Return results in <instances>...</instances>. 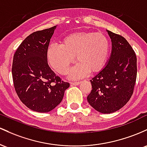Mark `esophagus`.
<instances>
[{"instance_id":"1","label":"esophagus","mask_w":147,"mask_h":147,"mask_svg":"<svg viewBox=\"0 0 147 147\" xmlns=\"http://www.w3.org/2000/svg\"><path fill=\"white\" fill-rule=\"evenodd\" d=\"M79 84H80V82H71V86L78 85Z\"/></svg>"}]
</instances>
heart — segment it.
Returning <instances> with one entry per match:
<instances>
[{
	"mask_svg": "<svg viewBox=\"0 0 147 147\" xmlns=\"http://www.w3.org/2000/svg\"><path fill=\"white\" fill-rule=\"evenodd\" d=\"M108 37L103 33L80 32L66 36L60 46L51 44L48 48L47 60L56 72L67 74L74 57L78 65L71 71L70 76L77 79L89 72L94 74L103 69L110 51Z\"/></svg>",
	"mask_w": 147,
	"mask_h": 147,
	"instance_id": "1",
	"label": "heart"
}]
</instances>
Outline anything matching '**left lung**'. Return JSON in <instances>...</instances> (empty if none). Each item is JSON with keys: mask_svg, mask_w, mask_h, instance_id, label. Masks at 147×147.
<instances>
[{"mask_svg": "<svg viewBox=\"0 0 147 147\" xmlns=\"http://www.w3.org/2000/svg\"><path fill=\"white\" fill-rule=\"evenodd\" d=\"M112 41V53L105 67L92 80L87 99L101 113L117 111L128 103L137 78L136 53L124 37L108 30Z\"/></svg>", "mask_w": 147, "mask_h": 147, "instance_id": "obj_1", "label": "left lung"}]
</instances>
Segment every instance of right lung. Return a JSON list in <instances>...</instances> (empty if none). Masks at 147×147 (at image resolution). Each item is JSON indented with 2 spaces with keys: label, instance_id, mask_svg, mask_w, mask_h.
<instances>
[{
  "label": "right lung",
  "instance_id": "add662e5",
  "mask_svg": "<svg viewBox=\"0 0 147 147\" xmlns=\"http://www.w3.org/2000/svg\"><path fill=\"white\" fill-rule=\"evenodd\" d=\"M56 26L32 32L13 57V82L19 99L30 110L48 113L60 103L69 83L62 81L47 62V53Z\"/></svg>",
  "mask_w": 147,
  "mask_h": 147
}]
</instances>
